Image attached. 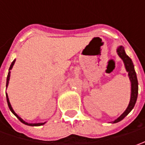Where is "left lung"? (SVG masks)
<instances>
[{
	"instance_id": "8db88e82",
	"label": "left lung",
	"mask_w": 145,
	"mask_h": 145,
	"mask_svg": "<svg viewBox=\"0 0 145 145\" xmlns=\"http://www.w3.org/2000/svg\"><path fill=\"white\" fill-rule=\"evenodd\" d=\"M117 54L120 58L123 59V64L125 66L126 71L128 73V77L131 81V97H130V102L127 106V107L125 110V111L120 115L118 119L113 121V123H116L120 122L122 120H123L127 114L131 112V110L133 109L135 104L137 103V96H138V81H137V76L136 71L134 69V65L132 63V60L131 58L126 54L124 48L123 46H120L117 48Z\"/></svg>"
}]
</instances>
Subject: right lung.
I'll list each match as a JSON object with an SVG mask.
<instances>
[{
  "mask_svg": "<svg viewBox=\"0 0 145 145\" xmlns=\"http://www.w3.org/2000/svg\"><path fill=\"white\" fill-rule=\"evenodd\" d=\"M15 61H16V59H14V61L12 62V64H11V65H10V67H9V69H8V76H7V80H6V88L8 87V81H9V78H10V70L13 69V66H14V63H15ZM6 98H7V103H8V108H9V110H11V112L13 113V114L18 119V120L22 123H24V124H25V125H28V126H42L43 125V124H45L46 123V122L45 123H27V122H25V121H24V120H22L21 117H19L18 114L15 113V111L14 110V109H13V107H12V106H11V104H10V103H9V99H8V94L6 93Z\"/></svg>",
  "mask_w": 145,
  "mask_h": 145,
  "instance_id": "right-lung-1",
  "label": "right lung"
}]
</instances>
